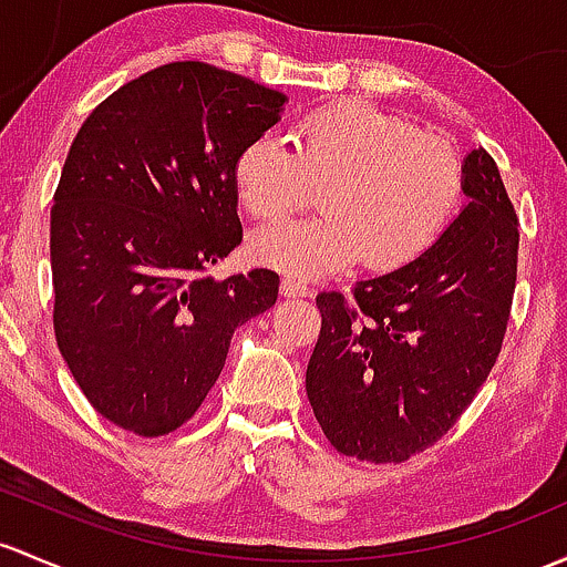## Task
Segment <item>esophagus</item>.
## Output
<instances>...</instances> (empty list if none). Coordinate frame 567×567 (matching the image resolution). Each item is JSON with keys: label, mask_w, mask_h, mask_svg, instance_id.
<instances>
[{"label": "esophagus", "mask_w": 567, "mask_h": 567, "mask_svg": "<svg viewBox=\"0 0 567 567\" xmlns=\"http://www.w3.org/2000/svg\"><path fill=\"white\" fill-rule=\"evenodd\" d=\"M279 290H282V296H288V299H296V296H309V293H312L307 282H301V279H293V277H285L282 285H279Z\"/></svg>", "instance_id": "34e87169"}]
</instances>
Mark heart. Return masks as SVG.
<instances>
[{"label": "heart", "instance_id": "b5f03b06", "mask_svg": "<svg viewBox=\"0 0 567 567\" xmlns=\"http://www.w3.org/2000/svg\"><path fill=\"white\" fill-rule=\"evenodd\" d=\"M238 204L258 219L309 206L320 219H279L249 238L258 264L323 277L363 260L369 271L413 264L445 234L464 195V163L443 135L361 100L315 109L293 130V148L260 135L234 163Z\"/></svg>", "mask_w": 567, "mask_h": 567}]
</instances>
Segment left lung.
Listing matches in <instances>:
<instances>
[{
    "label": "left lung",
    "instance_id": "1",
    "mask_svg": "<svg viewBox=\"0 0 567 567\" xmlns=\"http://www.w3.org/2000/svg\"><path fill=\"white\" fill-rule=\"evenodd\" d=\"M467 206L413 264L320 293L307 396L339 454L399 464L437 443L486 383L511 320L519 217L486 148Z\"/></svg>",
    "mask_w": 567,
    "mask_h": 567
}]
</instances>
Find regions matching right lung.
<instances>
[{
  "mask_svg": "<svg viewBox=\"0 0 567 567\" xmlns=\"http://www.w3.org/2000/svg\"><path fill=\"white\" fill-rule=\"evenodd\" d=\"M285 94L206 62L148 70L81 124L51 208L53 333L83 396L141 437L187 424L279 274L206 268L241 244L234 163Z\"/></svg>",
  "mask_w": 567,
  "mask_h": 567,
  "instance_id": "1",
  "label": "right lung"
}]
</instances>
